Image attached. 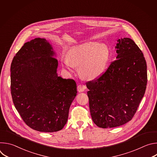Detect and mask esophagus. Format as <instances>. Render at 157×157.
Segmentation results:
<instances>
[{
	"label": "esophagus",
	"instance_id": "obj_1",
	"mask_svg": "<svg viewBox=\"0 0 157 157\" xmlns=\"http://www.w3.org/2000/svg\"><path fill=\"white\" fill-rule=\"evenodd\" d=\"M86 86L84 85H82V84H79L77 87V90L78 92H82L84 91V89H86Z\"/></svg>",
	"mask_w": 157,
	"mask_h": 157
}]
</instances>
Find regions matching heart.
Masks as SVG:
<instances>
[{"instance_id": "b5f03b06", "label": "heart", "mask_w": 157, "mask_h": 157, "mask_svg": "<svg viewBox=\"0 0 157 157\" xmlns=\"http://www.w3.org/2000/svg\"><path fill=\"white\" fill-rule=\"evenodd\" d=\"M109 58V50L105 44L88 41L70 48L63 60V66L69 70L79 67V73L83 78L93 80L104 73Z\"/></svg>"}]
</instances>
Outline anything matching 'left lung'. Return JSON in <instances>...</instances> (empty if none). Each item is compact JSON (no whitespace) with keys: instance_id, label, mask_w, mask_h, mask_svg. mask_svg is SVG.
<instances>
[{"instance_id":"1","label":"left lung","mask_w":157,"mask_h":157,"mask_svg":"<svg viewBox=\"0 0 157 157\" xmlns=\"http://www.w3.org/2000/svg\"><path fill=\"white\" fill-rule=\"evenodd\" d=\"M116 60L98 79L86 86L94 123L103 128L121 126L135 115L147 83L144 54L132 39H119Z\"/></svg>"}]
</instances>
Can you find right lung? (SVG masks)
Wrapping results in <instances>:
<instances>
[{"label":"right lung","mask_w":157,"mask_h":157,"mask_svg":"<svg viewBox=\"0 0 157 157\" xmlns=\"http://www.w3.org/2000/svg\"><path fill=\"white\" fill-rule=\"evenodd\" d=\"M55 54L46 39L36 38L24 44L10 66L14 105L29 127L42 132L64 127L77 94L73 79L58 76Z\"/></svg>","instance_id":"right-lung-1"}]
</instances>
